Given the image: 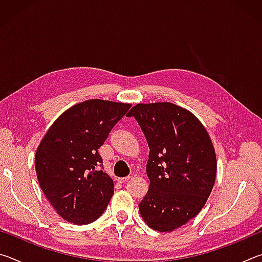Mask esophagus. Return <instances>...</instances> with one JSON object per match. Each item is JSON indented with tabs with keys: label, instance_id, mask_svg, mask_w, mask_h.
Masks as SVG:
<instances>
[{
	"label": "esophagus",
	"instance_id": "34e87169",
	"mask_svg": "<svg viewBox=\"0 0 262 262\" xmlns=\"http://www.w3.org/2000/svg\"><path fill=\"white\" fill-rule=\"evenodd\" d=\"M132 178V177L130 176H128V177H125V178H118L117 180L119 181V183H126V181H128V180H129Z\"/></svg>",
	"mask_w": 262,
	"mask_h": 262
}]
</instances>
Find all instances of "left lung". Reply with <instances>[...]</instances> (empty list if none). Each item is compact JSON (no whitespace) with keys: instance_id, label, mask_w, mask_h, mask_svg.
<instances>
[{"instance_id":"obj_1","label":"left lung","mask_w":262,"mask_h":262,"mask_svg":"<svg viewBox=\"0 0 262 262\" xmlns=\"http://www.w3.org/2000/svg\"><path fill=\"white\" fill-rule=\"evenodd\" d=\"M127 117L136 119L150 149V185L140 214L149 228L171 232L196 216L209 198L217 171L214 145L201 121L176 104H137Z\"/></svg>"}]
</instances>
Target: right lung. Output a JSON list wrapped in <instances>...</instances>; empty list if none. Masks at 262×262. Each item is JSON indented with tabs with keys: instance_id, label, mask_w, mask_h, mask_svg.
I'll return each instance as SVG.
<instances>
[{
	"instance_id": "obj_1",
	"label": "right lung",
	"mask_w": 262,
	"mask_h": 262,
	"mask_svg": "<svg viewBox=\"0 0 262 262\" xmlns=\"http://www.w3.org/2000/svg\"><path fill=\"white\" fill-rule=\"evenodd\" d=\"M130 104L89 99L66 110L39 143L35 172L56 214L82 225L103 214L114 193L111 177L97 170L98 149Z\"/></svg>"
}]
</instances>
